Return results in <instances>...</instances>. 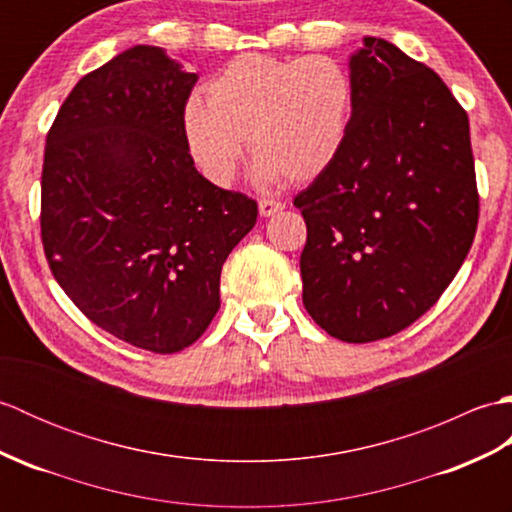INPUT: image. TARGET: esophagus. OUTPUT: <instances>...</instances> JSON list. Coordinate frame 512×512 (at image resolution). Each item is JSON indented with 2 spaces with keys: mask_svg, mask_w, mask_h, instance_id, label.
Instances as JSON below:
<instances>
[{
  "mask_svg": "<svg viewBox=\"0 0 512 512\" xmlns=\"http://www.w3.org/2000/svg\"><path fill=\"white\" fill-rule=\"evenodd\" d=\"M284 209H286V204L281 200H273V198L259 200V213H262L264 217H270V215H275V213L284 211Z\"/></svg>",
  "mask_w": 512,
  "mask_h": 512,
  "instance_id": "1",
  "label": "esophagus"
}]
</instances>
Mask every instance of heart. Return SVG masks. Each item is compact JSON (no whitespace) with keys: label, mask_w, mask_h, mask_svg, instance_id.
<instances>
[{"label":"heart","mask_w":512,"mask_h":512,"mask_svg":"<svg viewBox=\"0 0 512 512\" xmlns=\"http://www.w3.org/2000/svg\"><path fill=\"white\" fill-rule=\"evenodd\" d=\"M356 85L339 59L248 52L228 61L182 110L195 165L217 187L235 178L248 140L262 180L308 182L328 169L350 134Z\"/></svg>","instance_id":"obj_1"}]
</instances>
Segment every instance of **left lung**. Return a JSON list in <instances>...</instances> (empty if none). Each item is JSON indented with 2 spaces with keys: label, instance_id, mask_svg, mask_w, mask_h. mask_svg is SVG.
<instances>
[{
  "label": "left lung",
  "instance_id": "left-lung-1",
  "mask_svg": "<svg viewBox=\"0 0 512 512\" xmlns=\"http://www.w3.org/2000/svg\"><path fill=\"white\" fill-rule=\"evenodd\" d=\"M352 54V127L295 206L308 226L303 306L330 336L369 343L420 319L469 255L480 195L469 116L394 43Z\"/></svg>",
  "mask_w": 512,
  "mask_h": 512
}]
</instances>
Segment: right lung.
<instances>
[{
  "instance_id": "obj_1",
  "label": "right lung",
  "mask_w": 512,
  "mask_h": 512,
  "mask_svg": "<svg viewBox=\"0 0 512 512\" xmlns=\"http://www.w3.org/2000/svg\"><path fill=\"white\" fill-rule=\"evenodd\" d=\"M198 74L134 46L85 74L46 138L41 242L54 279L92 323L173 354L220 310V273L257 202L206 180L182 136Z\"/></svg>"
}]
</instances>
